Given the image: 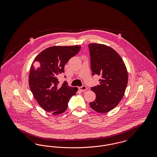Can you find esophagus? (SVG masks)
Returning a JSON list of instances; mask_svg holds the SVG:
<instances>
[{
    "instance_id": "obj_1",
    "label": "esophagus",
    "mask_w": 157,
    "mask_h": 157,
    "mask_svg": "<svg viewBox=\"0 0 157 157\" xmlns=\"http://www.w3.org/2000/svg\"><path fill=\"white\" fill-rule=\"evenodd\" d=\"M78 89L80 90L81 91L83 92V91H85V90H87V87H86V86H85V85H83V86H81V87H79V88H78Z\"/></svg>"
}]
</instances>
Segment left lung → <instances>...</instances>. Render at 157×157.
Here are the masks:
<instances>
[{
    "label": "left lung",
    "instance_id": "obj_1",
    "mask_svg": "<svg viewBox=\"0 0 157 157\" xmlns=\"http://www.w3.org/2000/svg\"><path fill=\"white\" fill-rule=\"evenodd\" d=\"M92 75H100L99 85L91 88L96 99L90 102L92 109L106 113L115 108L124 95L128 83L127 67L112 48L99 44L88 45Z\"/></svg>",
    "mask_w": 157,
    "mask_h": 157
}]
</instances>
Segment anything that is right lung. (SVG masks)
I'll use <instances>...</instances> for the list:
<instances>
[{"label":"right lung","instance_id":"add662e5","mask_svg":"<svg viewBox=\"0 0 157 157\" xmlns=\"http://www.w3.org/2000/svg\"><path fill=\"white\" fill-rule=\"evenodd\" d=\"M81 48L80 45L51 46L34 59L29 74V88L38 104L46 112L53 115L65 112L69 99L76 94V87L69 86L66 82L60 86L57 77Z\"/></svg>","mask_w":157,"mask_h":157}]
</instances>
